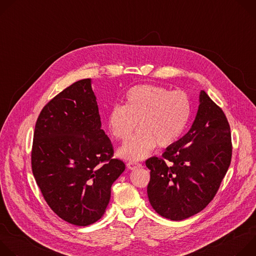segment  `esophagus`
Instances as JSON below:
<instances>
[{"instance_id":"esophagus-1","label":"esophagus","mask_w":256,"mask_h":256,"mask_svg":"<svg viewBox=\"0 0 256 256\" xmlns=\"http://www.w3.org/2000/svg\"><path fill=\"white\" fill-rule=\"evenodd\" d=\"M126 166L130 170H136V169H140L142 167V164H140L138 162H128L126 164Z\"/></svg>"}]
</instances>
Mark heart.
<instances>
[{
    "instance_id": "1",
    "label": "heart",
    "mask_w": 256,
    "mask_h": 256,
    "mask_svg": "<svg viewBox=\"0 0 256 256\" xmlns=\"http://www.w3.org/2000/svg\"><path fill=\"white\" fill-rule=\"evenodd\" d=\"M124 105H114L107 116L110 132L126 140L140 130L118 150L124 159L138 161L156 147L166 148L184 134L190 114L192 104L182 91H169L157 85H138L128 90Z\"/></svg>"
}]
</instances>
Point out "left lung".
Returning a JSON list of instances; mask_svg holds the SVG:
<instances>
[{
    "instance_id": "obj_1",
    "label": "left lung",
    "mask_w": 256,
    "mask_h": 256,
    "mask_svg": "<svg viewBox=\"0 0 256 256\" xmlns=\"http://www.w3.org/2000/svg\"><path fill=\"white\" fill-rule=\"evenodd\" d=\"M190 130L146 161L151 170L147 192L162 216L181 221L202 210L216 196L231 163L230 126L222 109L202 90Z\"/></svg>"
}]
</instances>
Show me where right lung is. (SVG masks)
I'll return each instance as SVG.
<instances>
[{"mask_svg": "<svg viewBox=\"0 0 256 256\" xmlns=\"http://www.w3.org/2000/svg\"><path fill=\"white\" fill-rule=\"evenodd\" d=\"M92 80L72 84L42 110L35 124L32 172L50 208L66 222L88 226L103 216L112 186L124 171L101 128Z\"/></svg>", "mask_w": 256, "mask_h": 256, "instance_id": "obj_1", "label": "right lung"}]
</instances>
